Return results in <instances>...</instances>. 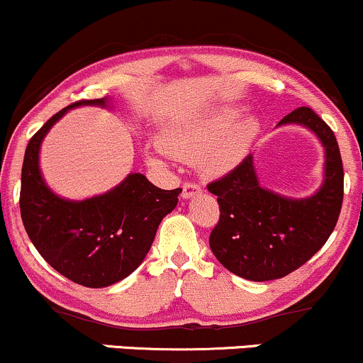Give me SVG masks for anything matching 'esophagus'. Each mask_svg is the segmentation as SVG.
Listing matches in <instances>:
<instances>
[{"label": "esophagus", "mask_w": 363, "mask_h": 363, "mask_svg": "<svg viewBox=\"0 0 363 363\" xmlns=\"http://www.w3.org/2000/svg\"><path fill=\"white\" fill-rule=\"evenodd\" d=\"M199 194H202V189H200V185H197V183H191V182L183 183V190H182L183 199H191Z\"/></svg>", "instance_id": "esophagus-1"}]
</instances>
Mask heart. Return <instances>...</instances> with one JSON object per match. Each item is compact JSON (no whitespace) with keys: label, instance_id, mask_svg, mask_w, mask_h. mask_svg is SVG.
<instances>
[{"label":"heart","instance_id":"b5f03b06","mask_svg":"<svg viewBox=\"0 0 363 363\" xmlns=\"http://www.w3.org/2000/svg\"><path fill=\"white\" fill-rule=\"evenodd\" d=\"M259 132L257 115H245L238 105H220L207 110L172 135L174 151L182 157L195 160L208 174L233 172L248 156ZM152 163H160L161 155H149Z\"/></svg>","mask_w":363,"mask_h":363}]
</instances>
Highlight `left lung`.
Here are the masks:
<instances>
[{
    "label": "left lung",
    "mask_w": 363,
    "mask_h": 363,
    "mask_svg": "<svg viewBox=\"0 0 363 363\" xmlns=\"http://www.w3.org/2000/svg\"><path fill=\"white\" fill-rule=\"evenodd\" d=\"M302 125L325 147L321 186L291 199L262 186L250 155L220 180L208 183L220 217L208 245L220 265L253 282L282 279L304 265L333 233L343 202V163L333 130L308 106L285 115L279 125Z\"/></svg>",
    "instance_id": "8db88e82"
}]
</instances>
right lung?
<instances>
[{"label": "right lung", "mask_w": 363, "mask_h": 363, "mask_svg": "<svg viewBox=\"0 0 363 363\" xmlns=\"http://www.w3.org/2000/svg\"><path fill=\"white\" fill-rule=\"evenodd\" d=\"M108 104V98L81 100L52 115L30 139L21 168L20 212L30 241L54 270L91 289L121 282L144 262L157 225L182 194L157 189L140 173L84 200L59 197L49 189L38 164L47 132L76 106Z\"/></svg>", "instance_id": "1"}]
</instances>
